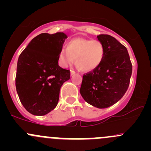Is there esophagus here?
I'll return each mask as SVG.
<instances>
[{
  "mask_svg": "<svg viewBox=\"0 0 151 151\" xmlns=\"http://www.w3.org/2000/svg\"><path fill=\"white\" fill-rule=\"evenodd\" d=\"M70 74H71V76L74 75V74H75V71H73V70H71V72H70Z\"/></svg>",
  "mask_w": 151,
  "mask_h": 151,
  "instance_id": "esophagus-1",
  "label": "esophagus"
}]
</instances>
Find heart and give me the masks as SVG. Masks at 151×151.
<instances>
[{"mask_svg":"<svg viewBox=\"0 0 151 151\" xmlns=\"http://www.w3.org/2000/svg\"><path fill=\"white\" fill-rule=\"evenodd\" d=\"M104 55V46L99 41L75 38L67 43L66 48L60 50L58 60L60 66L67 67L76 58V64L80 70L91 71L99 66Z\"/></svg>","mask_w":151,"mask_h":151,"instance_id":"b5f03b06","label":"heart"}]
</instances>
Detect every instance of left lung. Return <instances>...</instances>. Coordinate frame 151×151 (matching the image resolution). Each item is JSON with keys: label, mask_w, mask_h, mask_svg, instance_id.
<instances>
[{"label": "left lung", "mask_w": 151, "mask_h": 151, "mask_svg": "<svg viewBox=\"0 0 151 151\" xmlns=\"http://www.w3.org/2000/svg\"><path fill=\"white\" fill-rule=\"evenodd\" d=\"M104 55L100 65L85 74L80 92L86 102L97 108L109 107L123 96L129 88L132 65L127 49L106 34L97 36Z\"/></svg>", "instance_id": "obj_1"}]
</instances>
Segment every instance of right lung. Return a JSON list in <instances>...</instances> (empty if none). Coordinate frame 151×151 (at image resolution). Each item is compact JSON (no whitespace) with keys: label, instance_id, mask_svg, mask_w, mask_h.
I'll use <instances>...</instances> for the list:
<instances>
[{"label":"right lung","instance_id":"obj_1","mask_svg":"<svg viewBox=\"0 0 151 151\" xmlns=\"http://www.w3.org/2000/svg\"><path fill=\"white\" fill-rule=\"evenodd\" d=\"M67 36L41 33L19 56L15 78L21 103L34 115H45L57 106L60 89L70 71L58 65V55Z\"/></svg>","mask_w":151,"mask_h":151}]
</instances>
